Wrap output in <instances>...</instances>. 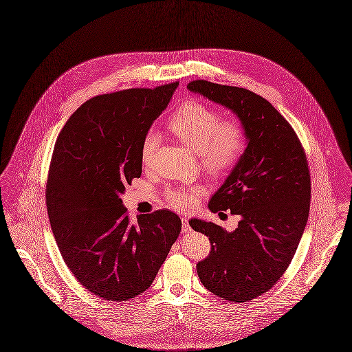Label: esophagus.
I'll list each match as a JSON object with an SVG mask.
<instances>
[{
    "instance_id": "1",
    "label": "esophagus",
    "mask_w": 352,
    "mask_h": 352,
    "mask_svg": "<svg viewBox=\"0 0 352 352\" xmlns=\"http://www.w3.org/2000/svg\"><path fill=\"white\" fill-rule=\"evenodd\" d=\"M190 232H191V228H190L189 219L186 217H184L182 218V233L189 234Z\"/></svg>"
}]
</instances>
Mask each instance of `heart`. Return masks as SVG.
<instances>
[{"label": "heart", "mask_w": 352, "mask_h": 352, "mask_svg": "<svg viewBox=\"0 0 352 352\" xmlns=\"http://www.w3.org/2000/svg\"><path fill=\"white\" fill-rule=\"evenodd\" d=\"M167 127L185 146L199 155L202 167L216 177L225 174L240 161L248 143L241 122L237 119L222 120L218 111L195 100L177 109ZM157 144L158 138L154 133L144 136L140 147V161L144 166L151 163ZM201 195L202 189L198 186L166 191L167 202L178 210L191 209Z\"/></svg>", "instance_id": "b5f03b06"}]
</instances>
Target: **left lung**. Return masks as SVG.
Listing matches in <instances>:
<instances>
[{
  "label": "left lung",
  "instance_id": "obj_1",
  "mask_svg": "<svg viewBox=\"0 0 352 352\" xmlns=\"http://www.w3.org/2000/svg\"><path fill=\"white\" fill-rule=\"evenodd\" d=\"M188 89L230 109L246 131V148L209 210H230L241 221L233 232L191 218L209 236L212 250L197 264L201 283L230 302L256 298L289 267L309 214L311 178L305 153L284 116L260 95L239 87L194 80Z\"/></svg>",
  "mask_w": 352,
  "mask_h": 352
}]
</instances>
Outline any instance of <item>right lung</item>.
<instances>
[{
    "label": "right lung",
    "instance_id": "obj_1",
    "mask_svg": "<svg viewBox=\"0 0 352 352\" xmlns=\"http://www.w3.org/2000/svg\"><path fill=\"white\" fill-rule=\"evenodd\" d=\"M178 82L131 88L87 100L54 143L47 209L61 257L81 285L124 301L154 281L182 222L170 210L130 223L120 198L142 174L140 147Z\"/></svg>",
    "mask_w": 352,
    "mask_h": 352
}]
</instances>
